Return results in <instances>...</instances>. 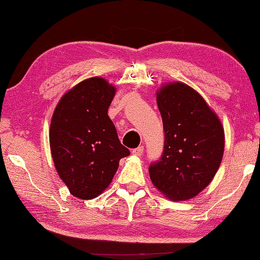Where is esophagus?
Segmentation results:
<instances>
[{
    "label": "esophagus",
    "mask_w": 260,
    "mask_h": 260,
    "mask_svg": "<svg viewBox=\"0 0 260 260\" xmlns=\"http://www.w3.org/2000/svg\"><path fill=\"white\" fill-rule=\"evenodd\" d=\"M143 152H144V147L143 146H139L137 148H134L133 151H132V154H133L134 156H141Z\"/></svg>",
    "instance_id": "esophagus-1"
}]
</instances>
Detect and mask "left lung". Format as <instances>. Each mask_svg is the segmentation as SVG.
Listing matches in <instances>:
<instances>
[{"mask_svg": "<svg viewBox=\"0 0 260 260\" xmlns=\"http://www.w3.org/2000/svg\"><path fill=\"white\" fill-rule=\"evenodd\" d=\"M156 103L165 141L161 159L148 169L151 181L170 200H190L218 172L223 126L200 93L184 82H165L156 91Z\"/></svg>", "mask_w": 260, "mask_h": 260, "instance_id": "8db88e82", "label": "left lung"}]
</instances>
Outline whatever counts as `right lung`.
Here are the masks:
<instances>
[{"label": "right lung", "mask_w": 260, "mask_h": 260, "mask_svg": "<svg viewBox=\"0 0 260 260\" xmlns=\"http://www.w3.org/2000/svg\"><path fill=\"white\" fill-rule=\"evenodd\" d=\"M115 93L106 79L91 77L64 92L52 115L49 142L54 168L71 194L82 200L106 190L119 159L129 155L107 114Z\"/></svg>", "instance_id": "obj_1"}]
</instances>
